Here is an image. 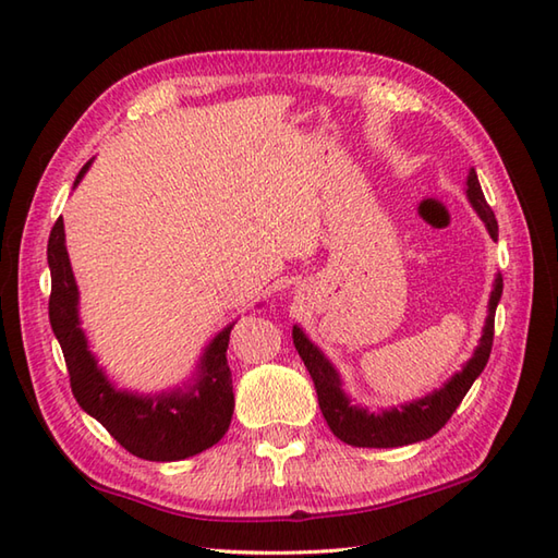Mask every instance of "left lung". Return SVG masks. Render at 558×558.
Here are the masks:
<instances>
[{
    "label": "left lung",
    "instance_id": "obj_1",
    "mask_svg": "<svg viewBox=\"0 0 558 558\" xmlns=\"http://www.w3.org/2000/svg\"><path fill=\"white\" fill-rule=\"evenodd\" d=\"M465 196L470 201V206L475 208L480 220L484 222V228H487L492 240H499V222H496L494 210L489 208L487 198L482 194L475 168H470L468 172ZM501 292L504 278L501 272H496L480 342L475 352H472V357L462 364L460 372H456L441 388L432 390V393H426L417 400L402 402L400 408H381L378 412H369L366 408L357 405V402H352V398L345 393V388H342V376L333 366V362H330L324 350L318 348L316 342H312L310 336L294 324V348H298L306 372L312 374V381L318 396V408H322L330 432H333L340 441L357 448H398L432 438L450 420V414L456 412L462 398H465L472 384H475V378L484 372V366L489 362L494 342V316L496 306L501 302Z\"/></svg>",
    "mask_w": 558,
    "mask_h": 558
}]
</instances>
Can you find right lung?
<instances>
[{"mask_svg": "<svg viewBox=\"0 0 558 558\" xmlns=\"http://www.w3.org/2000/svg\"><path fill=\"white\" fill-rule=\"evenodd\" d=\"M90 165L93 158L81 168L74 189ZM47 266L52 278L50 326L64 352L71 390L81 410L98 420L129 453L144 460L174 462L218 444L234 412L232 374L225 352L236 322L208 340L194 374L184 384L156 393L117 388L90 352L86 330L81 328L78 286L71 270L62 218L54 222L47 242Z\"/></svg>", "mask_w": 558, "mask_h": 558, "instance_id": "right-lung-1", "label": "right lung"}]
</instances>
